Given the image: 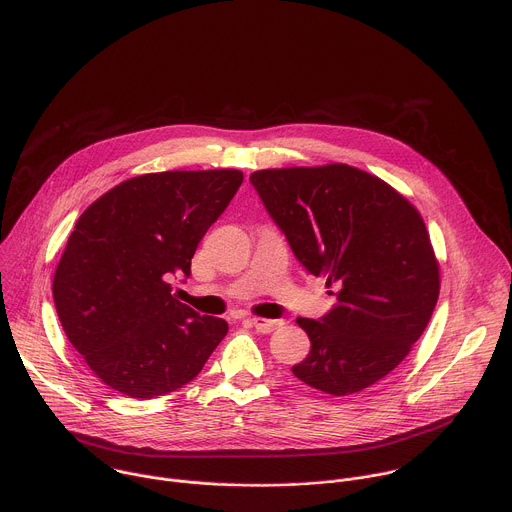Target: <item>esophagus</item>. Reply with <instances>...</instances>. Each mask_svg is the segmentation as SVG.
Listing matches in <instances>:
<instances>
[{
	"instance_id": "1",
	"label": "esophagus",
	"mask_w": 512,
	"mask_h": 512,
	"mask_svg": "<svg viewBox=\"0 0 512 512\" xmlns=\"http://www.w3.org/2000/svg\"><path fill=\"white\" fill-rule=\"evenodd\" d=\"M251 325L259 331V333H271L275 329H279L283 325V321H275V319H263V317H253Z\"/></svg>"
}]
</instances>
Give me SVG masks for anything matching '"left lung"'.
Listing matches in <instances>:
<instances>
[{
    "label": "left lung",
    "instance_id": "1",
    "mask_svg": "<svg viewBox=\"0 0 512 512\" xmlns=\"http://www.w3.org/2000/svg\"><path fill=\"white\" fill-rule=\"evenodd\" d=\"M251 183L295 257L339 287L321 321L297 319L311 351L293 375L333 397L375 385L411 353L439 299V261L421 213L345 163L261 169Z\"/></svg>",
    "mask_w": 512,
    "mask_h": 512
}]
</instances>
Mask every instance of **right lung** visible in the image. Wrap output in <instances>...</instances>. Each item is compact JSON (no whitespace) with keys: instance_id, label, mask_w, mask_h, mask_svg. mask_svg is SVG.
<instances>
[{"instance_id":"1","label":"right lung","mask_w":512,"mask_h":512,"mask_svg":"<svg viewBox=\"0 0 512 512\" xmlns=\"http://www.w3.org/2000/svg\"><path fill=\"white\" fill-rule=\"evenodd\" d=\"M241 183L239 169L145 173L81 213L53 275V301L101 383L153 399L199 375L229 325L177 301L169 279L191 275L199 241Z\"/></svg>"}]
</instances>
